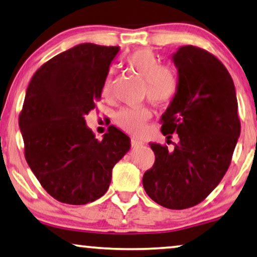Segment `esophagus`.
Here are the masks:
<instances>
[{
  "label": "esophagus",
  "mask_w": 257,
  "mask_h": 257,
  "mask_svg": "<svg viewBox=\"0 0 257 257\" xmlns=\"http://www.w3.org/2000/svg\"><path fill=\"white\" fill-rule=\"evenodd\" d=\"M143 142L142 141H139V140H136V139H133L132 140V146L134 147V148H137V147H141V146H143Z\"/></svg>",
  "instance_id": "obj_1"
}]
</instances>
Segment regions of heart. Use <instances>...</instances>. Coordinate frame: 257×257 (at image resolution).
Wrapping results in <instances>:
<instances>
[{"label":"heart","mask_w":257,"mask_h":257,"mask_svg":"<svg viewBox=\"0 0 257 257\" xmlns=\"http://www.w3.org/2000/svg\"><path fill=\"white\" fill-rule=\"evenodd\" d=\"M125 64L144 80L143 95L156 106H164L175 99L179 89V75L175 68L164 66L162 60L149 49H140L125 58ZM111 73L107 75L102 86V95L111 93ZM151 111L146 106L123 108L115 115V123L133 135L143 132Z\"/></svg>","instance_id":"1"}]
</instances>
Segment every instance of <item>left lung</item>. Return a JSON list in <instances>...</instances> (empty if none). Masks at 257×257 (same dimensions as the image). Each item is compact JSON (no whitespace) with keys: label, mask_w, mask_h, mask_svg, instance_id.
Instances as JSON below:
<instances>
[{"label":"left lung","mask_w":257,"mask_h":257,"mask_svg":"<svg viewBox=\"0 0 257 257\" xmlns=\"http://www.w3.org/2000/svg\"><path fill=\"white\" fill-rule=\"evenodd\" d=\"M179 89L162 115V133L178 134L173 150L149 143L153 168L143 186L170 209L193 207L218 186L232 162L241 132L233 79L221 61L204 49L182 46L173 55ZM169 141V140H168Z\"/></svg>","instance_id":"8db88e82"}]
</instances>
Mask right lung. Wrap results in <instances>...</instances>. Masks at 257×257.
I'll use <instances>...</instances> for the list:
<instances>
[{
	"mask_svg": "<svg viewBox=\"0 0 257 257\" xmlns=\"http://www.w3.org/2000/svg\"><path fill=\"white\" fill-rule=\"evenodd\" d=\"M118 46L79 44L43 64L31 78L19 123L24 156L56 200L85 205L107 192L130 139L114 125L95 139L85 116L101 97Z\"/></svg>",
	"mask_w": 257,
	"mask_h": 257,
	"instance_id": "right-lung-1",
	"label": "right lung"
}]
</instances>
